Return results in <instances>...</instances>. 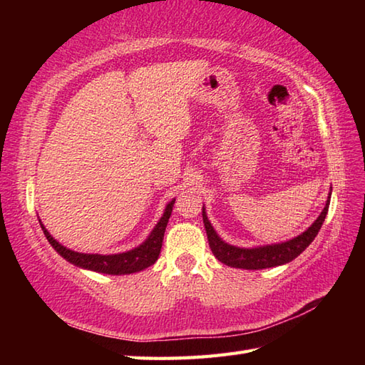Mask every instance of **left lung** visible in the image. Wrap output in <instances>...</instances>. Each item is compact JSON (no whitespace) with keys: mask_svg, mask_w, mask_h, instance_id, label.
I'll return each mask as SVG.
<instances>
[{"mask_svg":"<svg viewBox=\"0 0 365 365\" xmlns=\"http://www.w3.org/2000/svg\"><path fill=\"white\" fill-rule=\"evenodd\" d=\"M331 191L327 200V205H324L319 218L312 222L311 227L302 232L301 235L289 240V242L255 246V247H238L224 242V240L216 234L212 222L207 218L205 207H202V220H204V226L207 232L208 245H210L213 255L221 263H224V265L232 267V268H243V269L273 268V267H279V265H284V263L292 262L314 242V238L317 237V234H319L322 224L328 215Z\"/></svg>","mask_w":365,"mask_h":365,"instance_id":"left-lung-1","label":"left lung"}]
</instances>
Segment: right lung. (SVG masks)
<instances>
[{"label": "right lung", "instance_id": "1", "mask_svg": "<svg viewBox=\"0 0 365 365\" xmlns=\"http://www.w3.org/2000/svg\"><path fill=\"white\" fill-rule=\"evenodd\" d=\"M175 199L168 202L165 213L157 222V226L153 227L150 232V235L147 237L144 242L133 247V250L125 251V252H119V254H110V255H103V254H84V252H76L68 250V247L63 246L59 242H56L50 232L45 229V226L41 222V227L43 230V234L48 240V243L54 247L61 257H64L67 262L73 263L75 267H80L83 269H91V271H97V273H105V274H131V273H138V271H143L145 268H149L157 262L160 251H161V245H163V237H165V230L168 226L169 216L173 213V207H174Z\"/></svg>", "mask_w": 365, "mask_h": 365}]
</instances>
